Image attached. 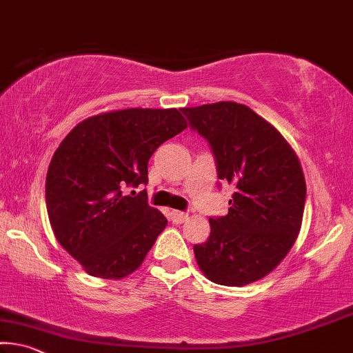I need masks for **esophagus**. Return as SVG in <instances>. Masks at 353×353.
Segmentation results:
<instances>
[{
	"label": "esophagus",
	"mask_w": 353,
	"mask_h": 353,
	"mask_svg": "<svg viewBox=\"0 0 353 353\" xmlns=\"http://www.w3.org/2000/svg\"><path fill=\"white\" fill-rule=\"evenodd\" d=\"M170 216H171V221L176 223V225H181V223L188 220V214H185V212H181V210H172Z\"/></svg>",
	"instance_id": "34e87169"
}]
</instances>
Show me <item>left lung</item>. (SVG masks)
I'll list each match as a JSON object with an SVG mask.
<instances>
[{
  "mask_svg": "<svg viewBox=\"0 0 353 353\" xmlns=\"http://www.w3.org/2000/svg\"><path fill=\"white\" fill-rule=\"evenodd\" d=\"M181 111L209 141L218 179L236 185L228 215L209 218V239L193 247L201 272L221 286L259 281L299 237L306 199L299 157L247 105L216 102Z\"/></svg>",
  "mask_w": 353,
  "mask_h": 353,
  "instance_id": "8db88e82",
  "label": "left lung"
}]
</instances>
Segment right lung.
Segmentation results:
<instances>
[{
  "instance_id": "add662e5",
  "label": "right lung",
  "mask_w": 353,
  "mask_h": 353,
  "mask_svg": "<svg viewBox=\"0 0 353 353\" xmlns=\"http://www.w3.org/2000/svg\"><path fill=\"white\" fill-rule=\"evenodd\" d=\"M187 128L176 108L100 113L69 132L50 161L46 203L54 237L86 273L122 279L143 264L168 220L143 192L149 159ZM132 194H135L133 192Z\"/></svg>"
}]
</instances>
